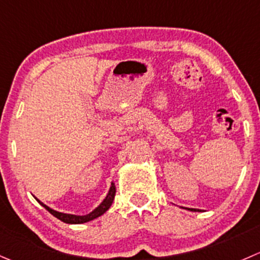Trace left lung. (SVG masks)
Segmentation results:
<instances>
[{
    "label": "left lung",
    "mask_w": 260,
    "mask_h": 260,
    "mask_svg": "<svg viewBox=\"0 0 260 260\" xmlns=\"http://www.w3.org/2000/svg\"><path fill=\"white\" fill-rule=\"evenodd\" d=\"M184 208V207H183ZM185 210H188V211H193V212H200L201 210H197V208H185Z\"/></svg>",
    "instance_id": "1"
}]
</instances>
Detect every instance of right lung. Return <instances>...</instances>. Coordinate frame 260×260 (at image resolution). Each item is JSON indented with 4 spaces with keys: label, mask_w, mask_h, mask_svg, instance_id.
<instances>
[{
    "label": "right lung",
    "mask_w": 260,
    "mask_h": 260,
    "mask_svg": "<svg viewBox=\"0 0 260 260\" xmlns=\"http://www.w3.org/2000/svg\"><path fill=\"white\" fill-rule=\"evenodd\" d=\"M114 197H115V185H114V183H112V185H110V189H109V191H108L105 200L103 201V202L100 203V205L98 206V207L95 208L92 212L87 213V215H85V216H77V215H70V213L58 212V211H54V210H52V208L48 207L47 205L42 203L39 200H37V198H35V200H37L38 202H39L40 205H42L43 207H44L45 210L48 211V212L52 213L54 217H57L58 220H60L62 222H66V223H85V222H89V221H91V220H95V218H98L99 216L104 215V213L107 212L108 210H109L110 206H112L113 201H114Z\"/></svg>",
    "instance_id": "obj_1"
}]
</instances>
